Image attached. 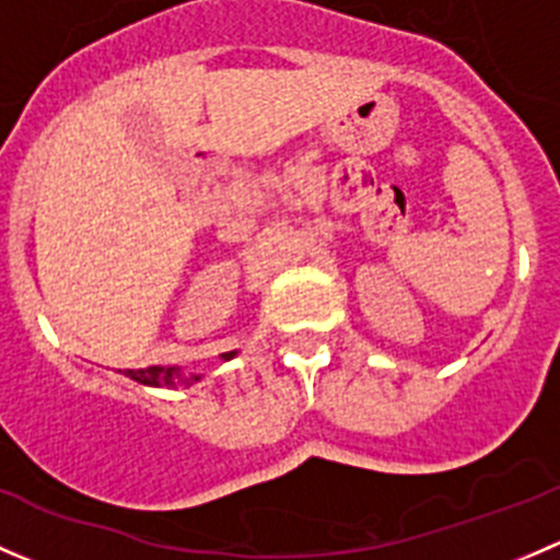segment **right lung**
Wrapping results in <instances>:
<instances>
[{"mask_svg":"<svg viewBox=\"0 0 560 560\" xmlns=\"http://www.w3.org/2000/svg\"><path fill=\"white\" fill-rule=\"evenodd\" d=\"M233 354L235 352L224 354V360H230ZM124 374H127L129 380L140 382V385H154V387H175V385H184V382L186 385H191V382L200 380V376H189V380H186L178 369H162V365H149V369H138V371L127 369Z\"/></svg>","mask_w":560,"mask_h":560,"instance_id":"add662e5","label":"right lung"}]
</instances>
